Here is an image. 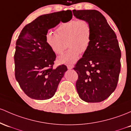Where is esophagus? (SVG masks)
I'll return each instance as SVG.
<instances>
[{
	"instance_id": "34e87169",
	"label": "esophagus",
	"mask_w": 131,
	"mask_h": 131,
	"mask_svg": "<svg viewBox=\"0 0 131 131\" xmlns=\"http://www.w3.org/2000/svg\"><path fill=\"white\" fill-rule=\"evenodd\" d=\"M67 68H68V70H71V69L73 68V66L71 65V64H67Z\"/></svg>"
}]
</instances>
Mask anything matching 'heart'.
<instances>
[{
  "label": "heart",
  "instance_id": "heart-1",
  "mask_svg": "<svg viewBox=\"0 0 131 131\" xmlns=\"http://www.w3.org/2000/svg\"><path fill=\"white\" fill-rule=\"evenodd\" d=\"M57 34L47 33L46 42L51 50L57 54H62L68 43L69 50L59 57L58 62L73 64L77 61L80 53L86 52L91 42L92 28L90 22L86 20H71L62 22L56 30Z\"/></svg>",
  "mask_w": 131,
  "mask_h": 131
}]
</instances>
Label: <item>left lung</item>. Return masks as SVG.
Listing matches in <instances>:
<instances>
[{
    "label": "left lung",
    "instance_id": "8db88e82",
    "mask_svg": "<svg viewBox=\"0 0 131 131\" xmlns=\"http://www.w3.org/2000/svg\"><path fill=\"white\" fill-rule=\"evenodd\" d=\"M74 17L90 22L91 42L73 68L78 75L77 92L87 103H99L110 96L117 86L121 53L116 34L101 13L96 10H73Z\"/></svg>",
    "mask_w": 131,
    "mask_h": 131
}]
</instances>
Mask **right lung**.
<instances>
[{
	"mask_svg": "<svg viewBox=\"0 0 131 131\" xmlns=\"http://www.w3.org/2000/svg\"><path fill=\"white\" fill-rule=\"evenodd\" d=\"M71 10L45 14L24 27L16 41L15 76L21 90L37 100L51 98L67 71L64 64L53 68L56 54L46 42L48 30L72 18Z\"/></svg>",
	"mask_w": 131,
	"mask_h": 131,
	"instance_id": "add662e5",
	"label": "right lung"
}]
</instances>
